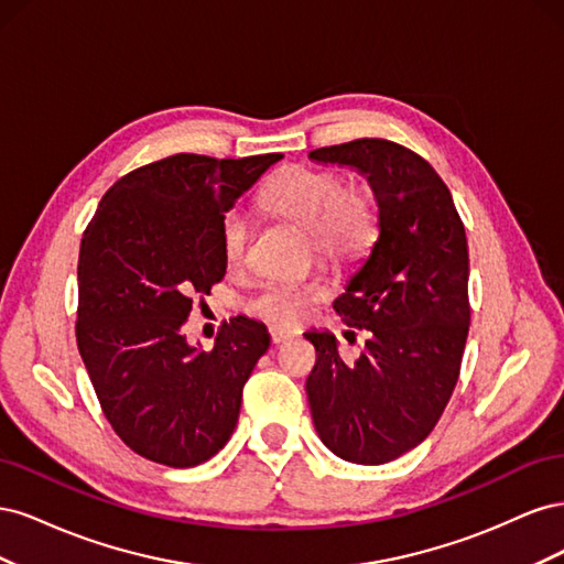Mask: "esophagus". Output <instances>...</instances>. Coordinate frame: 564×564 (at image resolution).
I'll use <instances>...</instances> for the list:
<instances>
[{"label":"esophagus","mask_w":564,"mask_h":564,"mask_svg":"<svg viewBox=\"0 0 564 564\" xmlns=\"http://www.w3.org/2000/svg\"><path fill=\"white\" fill-rule=\"evenodd\" d=\"M270 338H272V344L280 346V344H284V340L294 338V332H289V329H280V327H272V329H270Z\"/></svg>","instance_id":"esophagus-1"}]
</instances>
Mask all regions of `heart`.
I'll return each mask as SVG.
<instances>
[{
	"instance_id": "obj_1",
	"label": "heart",
	"mask_w": 564,
	"mask_h": 564,
	"mask_svg": "<svg viewBox=\"0 0 564 564\" xmlns=\"http://www.w3.org/2000/svg\"><path fill=\"white\" fill-rule=\"evenodd\" d=\"M261 207L311 235L313 247L332 263H352L369 251L379 232V209L369 187H346L338 174L292 166L261 193ZM251 226L242 209H230L220 224V253L228 268L247 259ZM324 296L315 282L272 280L256 292L247 308L261 319L296 324L311 303Z\"/></svg>"
}]
</instances>
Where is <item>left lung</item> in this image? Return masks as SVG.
I'll use <instances>...</instances> for the list:
<instances>
[{"label":"left lung","mask_w":564,"mask_h":564,"mask_svg":"<svg viewBox=\"0 0 564 564\" xmlns=\"http://www.w3.org/2000/svg\"><path fill=\"white\" fill-rule=\"evenodd\" d=\"M308 158L355 169L379 207L377 242L334 301L348 327L367 332L362 352L344 360L334 334L303 336L317 352L305 392L324 447L381 466L431 435L458 381L470 327L466 230L449 187L412 150L357 139Z\"/></svg>","instance_id":"1"}]
</instances>
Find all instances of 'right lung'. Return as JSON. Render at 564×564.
I'll use <instances>...</instances> for the list:
<instances>
[{
	"label": "right lung",
	"instance_id": "add662e5",
	"mask_svg": "<svg viewBox=\"0 0 564 564\" xmlns=\"http://www.w3.org/2000/svg\"><path fill=\"white\" fill-rule=\"evenodd\" d=\"M282 155H181L119 178L79 247L77 346L127 447L193 468L226 447L242 388L270 346L263 322L232 317L212 350L181 327L195 294L224 280L220 224Z\"/></svg>",
	"mask_w": 564,
	"mask_h": 564
}]
</instances>
